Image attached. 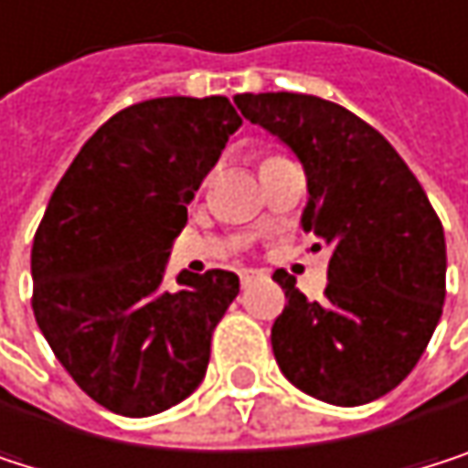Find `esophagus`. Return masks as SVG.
Segmentation results:
<instances>
[{
    "label": "esophagus",
    "mask_w": 468,
    "mask_h": 468,
    "mask_svg": "<svg viewBox=\"0 0 468 468\" xmlns=\"http://www.w3.org/2000/svg\"><path fill=\"white\" fill-rule=\"evenodd\" d=\"M239 277H241V288H250V285L261 277V271H255V269H241Z\"/></svg>",
    "instance_id": "34e87169"
}]
</instances>
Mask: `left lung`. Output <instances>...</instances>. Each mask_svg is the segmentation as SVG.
Returning a JSON list of instances; mask_svg holds the SVG:
<instances>
[{
	"label": "left lung",
	"mask_w": 468,
	"mask_h": 468,
	"mask_svg": "<svg viewBox=\"0 0 468 468\" xmlns=\"http://www.w3.org/2000/svg\"><path fill=\"white\" fill-rule=\"evenodd\" d=\"M241 114L304 164L302 227L329 247L326 302L277 271L285 310L271 348L285 378L332 406L392 392L425 354L447 293L444 227L398 150L340 103L302 92L236 95Z\"/></svg>",
	"instance_id": "8db88e82"
}]
</instances>
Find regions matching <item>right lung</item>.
Segmentation results:
<instances>
[{"instance_id": "right-lung-1", "label": "right lung", "mask_w": 468, "mask_h": 468, "mask_svg": "<svg viewBox=\"0 0 468 468\" xmlns=\"http://www.w3.org/2000/svg\"><path fill=\"white\" fill-rule=\"evenodd\" d=\"M241 117L224 95L153 98L109 117L79 150L32 244V310L81 392L122 417L186 400L239 277L180 271L164 285L186 205Z\"/></svg>"}]
</instances>
